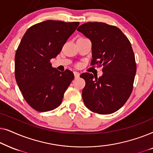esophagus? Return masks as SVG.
<instances>
[{"label": "esophagus", "mask_w": 153, "mask_h": 153, "mask_svg": "<svg viewBox=\"0 0 153 153\" xmlns=\"http://www.w3.org/2000/svg\"><path fill=\"white\" fill-rule=\"evenodd\" d=\"M74 74L75 78H78V77L79 76V75H80V74H79L78 72H74Z\"/></svg>", "instance_id": "34e87169"}]
</instances>
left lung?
Segmentation results:
<instances>
[{"instance_id":"1","label":"left lung","mask_w":153,"mask_h":153,"mask_svg":"<svg viewBox=\"0 0 153 153\" xmlns=\"http://www.w3.org/2000/svg\"><path fill=\"white\" fill-rule=\"evenodd\" d=\"M77 30L91 41V65L103 67L99 78L88 72L80 75L85 81L83 102L97 114L116 112L130 96L137 72L130 42L118 28L104 23H85Z\"/></svg>"}]
</instances>
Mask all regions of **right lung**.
<instances>
[{
    "label": "right lung",
    "instance_id": "add662e5",
    "mask_svg": "<svg viewBox=\"0 0 153 153\" xmlns=\"http://www.w3.org/2000/svg\"><path fill=\"white\" fill-rule=\"evenodd\" d=\"M79 22L47 20L30 27L16 51L15 79L29 105L40 112L55 109L61 104L74 76L72 71L60 72L51 67L62 46Z\"/></svg>",
    "mask_w": 153,
    "mask_h": 153
}]
</instances>
